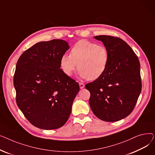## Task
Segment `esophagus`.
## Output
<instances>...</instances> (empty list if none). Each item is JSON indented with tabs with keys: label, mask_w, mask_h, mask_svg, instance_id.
<instances>
[{
	"label": "esophagus",
	"mask_w": 155,
	"mask_h": 155,
	"mask_svg": "<svg viewBox=\"0 0 155 155\" xmlns=\"http://www.w3.org/2000/svg\"><path fill=\"white\" fill-rule=\"evenodd\" d=\"M79 86H80V88H83L84 87H85V85L83 84V83H79Z\"/></svg>",
	"instance_id": "34e87169"
}]
</instances>
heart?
<instances>
[{
    "label": "heart",
    "instance_id": "obj_1",
    "mask_svg": "<svg viewBox=\"0 0 155 155\" xmlns=\"http://www.w3.org/2000/svg\"><path fill=\"white\" fill-rule=\"evenodd\" d=\"M109 62V51L104 45L81 40L71 48L70 56H61L60 67L67 76H71L78 68L81 77L94 80L104 74Z\"/></svg>",
    "mask_w": 155,
    "mask_h": 155
}]
</instances>
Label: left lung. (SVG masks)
Wrapping results in <instances>:
<instances>
[{
	"mask_svg": "<svg viewBox=\"0 0 155 155\" xmlns=\"http://www.w3.org/2000/svg\"><path fill=\"white\" fill-rule=\"evenodd\" d=\"M108 49L109 62L104 74L85 85L89 104L96 117L107 122L123 119L133 110L142 88L140 63L132 48L122 39L95 36Z\"/></svg>",
	"mask_w": 155,
	"mask_h": 155,
	"instance_id": "obj_1",
	"label": "left lung"
}]
</instances>
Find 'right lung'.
Here are the masks:
<instances>
[{
    "label": "right lung",
    "mask_w": 155,
    "mask_h": 155,
    "mask_svg": "<svg viewBox=\"0 0 155 155\" xmlns=\"http://www.w3.org/2000/svg\"><path fill=\"white\" fill-rule=\"evenodd\" d=\"M69 48L62 39L39 42L24 51L16 64V103L38 128L61 127L70 115L80 87L60 69V59Z\"/></svg>",
    "instance_id": "right-lung-1"
}]
</instances>
